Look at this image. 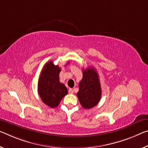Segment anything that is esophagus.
<instances>
[{"label": "esophagus", "instance_id": "1", "mask_svg": "<svg viewBox=\"0 0 148 148\" xmlns=\"http://www.w3.org/2000/svg\"><path fill=\"white\" fill-rule=\"evenodd\" d=\"M69 93H70V94H73V93H74V91H73V90H72V89H69Z\"/></svg>", "mask_w": 148, "mask_h": 148}]
</instances>
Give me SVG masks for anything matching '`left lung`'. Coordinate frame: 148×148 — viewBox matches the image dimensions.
<instances>
[{"instance_id": "1", "label": "left lung", "mask_w": 148, "mask_h": 148, "mask_svg": "<svg viewBox=\"0 0 148 148\" xmlns=\"http://www.w3.org/2000/svg\"><path fill=\"white\" fill-rule=\"evenodd\" d=\"M79 88L77 96L82 106L88 109L96 106L101 99V89L99 76L93 67L83 70Z\"/></svg>"}]
</instances>
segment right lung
Listing matches in <instances>:
<instances>
[{"instance_id": "right-lung-1", "label": "right lung", "mask_w": 148, "mask_h": 148, "mask_svg": "<svg viewBox=\"0 0 148 148\" xmlns=\"http://www.w3.org/2000/svg\"><path fill=\"white\" fill-rule=\"evenodd\" d=\"M60 70L61 69L58 65L49 61L45 64L39 79L37 86L39 95L42 101L51 108L57 107L68 93L66 87L60 82Z\"/></svg>"}]
</instances>
